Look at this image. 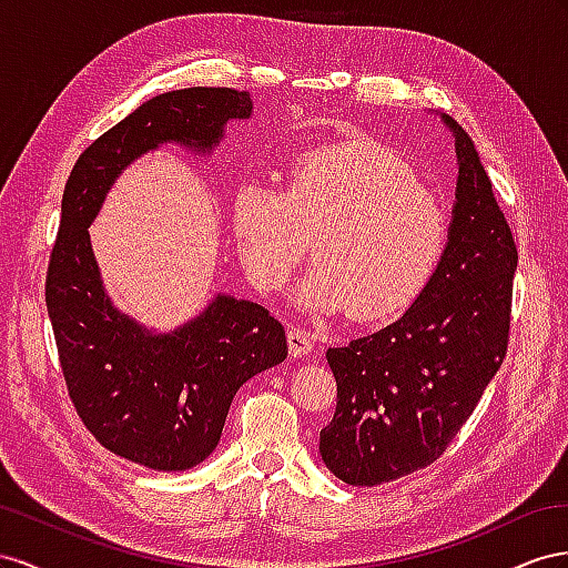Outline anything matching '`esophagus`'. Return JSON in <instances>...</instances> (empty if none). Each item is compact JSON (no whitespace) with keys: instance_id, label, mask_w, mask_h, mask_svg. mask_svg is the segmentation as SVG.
<instances>
[{"instance_id":"esophagus-1","label":"esophagus","mask_w":568,"mask_h":568,"mask_svg":"<svg viewBox=\"0 0 568 568\" xmlns=\"http://www.w3.org/2000/svg\"><path fill=\"white\" fill-rule=\"evenodd\" d=\"M287 349L293 356H306L314 349V335L302 328H293L287 333Z\"/></svg>"}]
</instances>
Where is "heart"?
I'll return each mask as SVG.
<instances>
[{"mask_svg": "<svg viewBox=\"0 0 568 568\" xmlns=\"http://www.w3.org/2000/svg\"><path fill=\"white\" fill-rule=\"evenodd\" d=\"M231 231L256 290H281L312 240L316 266L295 302L378 321L424 293L445 254L449 221L397 152L347 140L297 154L285 166L283 190L242 181L231 200Z\"/></svg>", "mask_w": 568, "mask_h": 568, "instance_id": "b5f03b06", "label": "heart"}]
</instances>
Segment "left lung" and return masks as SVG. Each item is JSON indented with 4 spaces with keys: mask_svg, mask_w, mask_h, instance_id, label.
<instances>
[{
    "mask_svg": "<svg viewBox=\"0 0 568 568\" xmlns=\"http://www.w3.org/2000/svg\"><path fill=\"white\" fill-rule=\"evenodd\" d=\"M455 135L457 202L447 247L395 323L331 347L337 407L318 452L349 485L374 488L430 466L474 414L505 362L516 245L464 128Z\"/></svg>",
    "mask_w": 568,
    "mask_h": 568,
    "instance_id": "obj_1",
    "label": "left lung"
}]
</instances>
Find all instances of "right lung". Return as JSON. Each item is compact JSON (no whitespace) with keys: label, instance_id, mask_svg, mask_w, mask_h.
<instances>
[{"label":"right lung","instance_id":"add662e5","mask_svg":"<svg viewBox=\"0 0 568 568\" xmlns=\"http://www.w3.org/2000/svg\"><path fill=\"white\" fill-rule=\"evenodd\" d=\"M250 116L245 90L156 94L97 138L63 187L44 283L63 378L97 443L154 471H185L212 455L240 385L287 356L285 331L262 304L225 293L171 333L144 328L111 304L88 229L138 156L166 142L209 154L225 123Z\"/></svg>","mask_w":568,"mask_h":568}]
</instances>
